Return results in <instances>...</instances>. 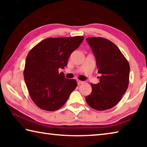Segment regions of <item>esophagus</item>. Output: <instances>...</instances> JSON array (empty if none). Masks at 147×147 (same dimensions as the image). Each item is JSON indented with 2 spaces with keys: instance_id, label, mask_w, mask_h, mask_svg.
I'll return each mask as SVG.
<instances>
[{
  "instance_id": "34e87169",
  "label": "esophagus",
  "mask_w": 147,
  "mask_h": 147,
  "mask_svg": "<svg viewBox=\"0 0 147 147\" xmlns=\"http://www.w3.org/2000/svg\"><path fill=\"white\" fill-rule=\"evenodd\" d=\"M77 83H78V85H80V84H84V82L81 81V80H77Z\"/></svg>"
}]
</instances>
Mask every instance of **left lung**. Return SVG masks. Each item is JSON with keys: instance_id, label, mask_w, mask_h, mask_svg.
<instances>
[{"instance_id": "left-lung-1", "label": "left lung", "mask_w": 147, "mask_h": 147, "mask_svg": "<svg viewBox=\"0 0 147 147\" xmlns=\"http://www.w3.org/2000/svg\"><path fill=\"white\" fill-rule=\"evenodd\" d=\"M86 41L95 57L98 73L101 76L99 83L91 84L92 92L86 100L96 110L112 108L128 88L130 65L118 47L108 39L93 37Z\"/></svg>"}]
</instances>
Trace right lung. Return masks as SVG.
Listing matches in <instances>:
<instances>
[{"instance_id":"right-lung-1","label":"right lung","mask_w":147,"mask_h":147,"mask_svg":"<svg viewBox=\"0 0 147 147\" xmlns=\"http://www.w3.org/2000/svg\"><path fill=\"white\" fill-rule=\"evenodd\" d=\"M84 36L49 38L39 42L27 55L23 72L29 95L43 110H58L77 86L76 80L65 78L64 69L71 53L82 43Z\"/></svg>"}]
</instances>
